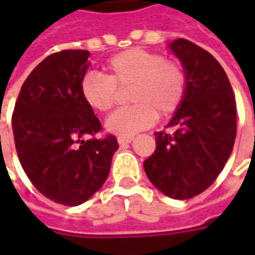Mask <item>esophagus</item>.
I'll list each match as a JSON object with an SVG mask.
<instances>
[{"label":"esophagus","instance_id":"obj_1","mask_svg":"<svg viewBox=\"0 0 255 255\" xmlns=\"http://www.w3.org/2000/svg\"><path fill=\"white\" fill-rule=\"evenodd\" d=\"M130 142H133V137H122V136L118 137V143H119L121 146H122V144H128V143Z\"/></svg>","mask_w":255,"mask_h":255}]
</instances>
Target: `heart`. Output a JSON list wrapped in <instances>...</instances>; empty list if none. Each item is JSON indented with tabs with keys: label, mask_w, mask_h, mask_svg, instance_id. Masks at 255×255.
I'll return each instance as SVG.
<instances>
[{
	"label": "heart",
	"mask_w": 255,
	"mask_h": 255,
	"mask_svg": "<svg viewBox=\"0 0 255 255\" xmlns=\"http://www.w3.org/2000/svg\"><path fill=\"white\" fill-rule=\"evenodd\" d=\"M103 71L105 76L85 74L79 81V95L91 109L106 113L118 102V91L130 86L128 101L132 106L119 109L106 122L109 132L122 137L150 128L157 116H171L187 95L184 66L159 52L132 48L112 56Z\"/></svg>",
	"instance_id": "obj_1"
}]
</instances>
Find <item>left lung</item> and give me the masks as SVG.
Wrapping results in <instances>:
<instances>
[{
  "mask_svg": "<svg viewBox=\"0 0 255 255\" xmlns=\"http://www.w3.org/2000/svg\"><path fill=\"white\" fill-rule=\"evenodd\" d=\"M187 72V95L167 126L156 132V150L143 163L163 194L186 200L210 187L230 157L236 133V98L217 59L196 44L179 38L170 45Z\"/></svg>",
  "mask_w": 255,
  "mask_h": 255,
  "instance_id": "8db88e82",
  "label": "left lung"
}]
</instances>
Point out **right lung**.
<instances>
[{"label": "right lung", "instance_id": "right-lung-1", "mask_svg": "<svg viewBox=\"0 0 255 255\" xmlns=\"http://www.w3.org/2000/svg\"><path fill=\"white\" fill-rule=\"evenodd\" d=\"M89 55L65 49L45 58L25 79L12 113L15 147L28 179L64 206H79L102 187L119 147L112 134L85 140L102 129L79 95Z\"/></svg>", "mask_w": 255, "mask_h": 255}]
</instances>
